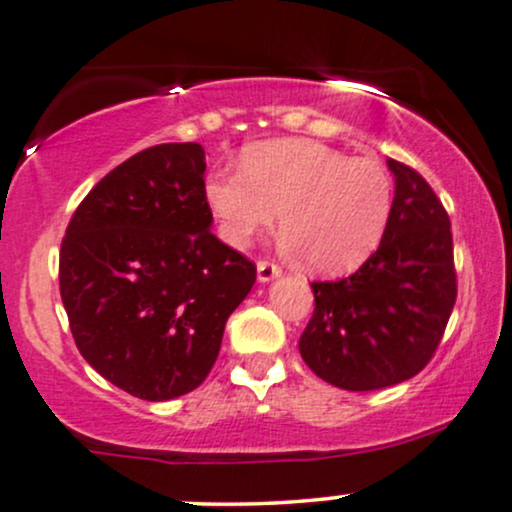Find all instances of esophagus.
<instances>
[{"label":"esophagus","instance_id":"1","mask_svg":"<svg viewBox=\"0 0 512 512\" xmlns=\"http://www.w3.org/2000/svg\"><path fill=\"white\" fill-rule=\"evenodd\" d=\"M279 274H281L279 264H274V262H269V260L257 262V279H260L262 284H267V281L276 279V276H279Z\"/></svg>","mask_w":512,"mask_h":512}]
</instances>
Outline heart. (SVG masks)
<instances>
[{
  "instance_id": "heart-1",
  "label": "heart",
  "mask_w": 512,
  "mask_h": 512,
  "mask_svg": "<svg viewBox=\"0 0 512 512\" xmlns=\"http://www.w3.org/2000/svg\"><path fill=\"white\" fill-rule=\"evenodd\" d=\"M392 178L373 158H351L310 139H269L240 156V173L204 180V204L231 248L279 228L315 274L356 269L378 250L392 216Z\"/></svg>"
}]
</instances>
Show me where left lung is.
<instances>
[{
    "label": "left lung",
    "instance_id": "obj_1",
    "mask_svg": "<svg viewBox=\"0 0 512 512\" xmlns=\"http://www.w3.org/2000/svg\"><path fill=\"white\" fill-rule=\"evenodd\" d=\"M387 166L395 199L378 250L346 279L310 284L315 310L298 342L317 378L351 392L421 373L457 298L448 211L414 168Z\"/></svg>",
    "mask_w": 512,
    "mask_h": 512
}]
</instances>
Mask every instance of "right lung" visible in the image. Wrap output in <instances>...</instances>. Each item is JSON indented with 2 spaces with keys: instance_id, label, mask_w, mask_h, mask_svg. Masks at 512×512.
Segmentation results:
<instances>
[{
  "instance_id": "obj_1",
  "label": "right lung",
  "mask_w": 512,
  "mask_h": 512,
  "mask_svg": "<svg viewBox=\"0 0 512 512\" xmlns=\"http://www.w3.org/2000/svg\"><path fill=\"white\" fill-rule=\"evenodd\" d=\"M204 149L158 144L110 170L74 211L60 293L76 349L149 402L187 395L219 356L257 267L211 228Z\"/></svg>"
}]
</instances>
